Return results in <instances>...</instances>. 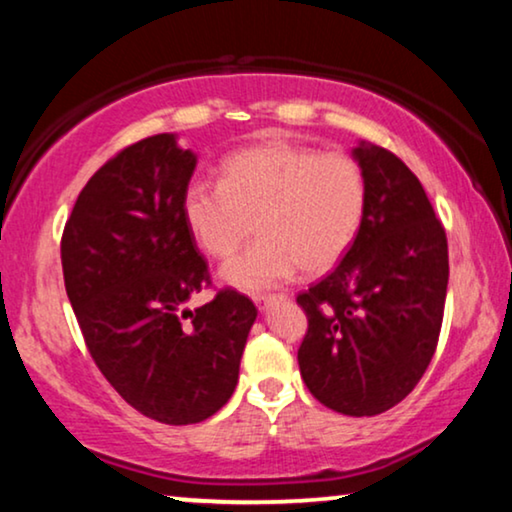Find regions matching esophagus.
<instances>
[{"label": "esophagus", "mask_w": 512, "mask_h": 512, "mask_svg": "<svg viewBox=\"0 0 512 512\" xmlns=\"http://www.w3.org/2000/svg\"><path fill=\"white\" fill-rule=\"evenodd\" d=\"M278 299H285V295H257V297H255V304L260 306V309H267L269 304L278 302Z\"/></svg>", "instance_id": "obj_1"}]
</instances>
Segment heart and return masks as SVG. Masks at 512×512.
<instances>
[{
    "mask_svg": "<svg viewBox=\"0 0 512 512\" xmlns=\"http://www.w3.org/2000/svg\"><path fill=\"white\" fill-rule=\"evenodd\" d=\"M367 208L365 170L351 154L295 142H262L224 159L220 185H192L182 215L199 248L229 260L252 236L262 241L222 269L231 288L260 292L302 267L335 269L356 241Z\"/></svg>",
    "mask_w": 512,
    "mask_h": 512,
    "instance_id": "1",
    "label": "heart"
}]
</instances>
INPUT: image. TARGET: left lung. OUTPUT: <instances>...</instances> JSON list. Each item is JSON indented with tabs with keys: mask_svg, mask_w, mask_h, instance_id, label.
<instances>
[{
	"mask_svg": "<svg viewBox=\"0 0 512 512\" xmlns=\"http://www.w3.org/2000/svg\"><path fill=\"white\" fill-rule=\"evenodd\" d=\"M367 208L356 241L299 292L309 320L299 372L313 398L349 417L391 410L424 377L445 313L447 234L419 177L393 152L360 145Z\"/></svg>",
	"mask_w": 512,
	"mask_h": 512,
	"instance_id": "8db88e82",
	"label": "left lung"
}]
</instances>
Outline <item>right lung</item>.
Wrapping results in <instances>:
<instances>
[{"instance_id":"1","label":"right lung","mask_w":512,"mask_h":512,"mask_svg":"<svg viewBox=\"0 0 512 512\" xmlns=\"http://www.w3.org/2000/svg\"><path fill=\"white\" fill-rule=\"evenodd\" d=\"M194 168L175 135L133 142L95 170L60 238L65 290L95 365L128 405L170 426L227 405L257 318L231 288L182 309L213 285L182 215Z\"/></svg>"}]
</instances>
